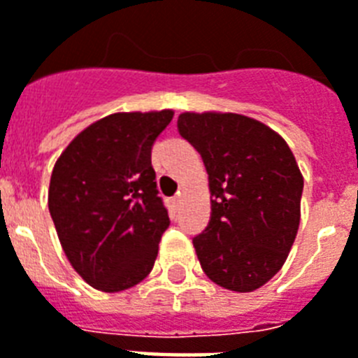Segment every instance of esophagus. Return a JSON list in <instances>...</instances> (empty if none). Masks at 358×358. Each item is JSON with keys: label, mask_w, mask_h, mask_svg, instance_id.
<instances>
[{"label": "esophagus", "mask_w": 358, "mask_h": 358, "mask_svg": "<svg viewBox=\"0 0 358 358\" xmlns=\"http://www.w3.org/2000/svg\"><path fill=\"white\" fill-rule=\"evenodd\" d=\"M180 204H182V193L174 194V196H173V206H174V208H178Z\"/></svg>", "instance_id": "esophagus-1"}]
</instances>
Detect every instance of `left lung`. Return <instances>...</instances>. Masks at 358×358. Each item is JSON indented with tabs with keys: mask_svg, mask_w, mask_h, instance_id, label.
Wrapping results in <instances>:
<instances>
[{
	"mask_svg": "<svg viewBox=\"0 0 358 358\" xmlns=\"http://www.w3.org/2000/svg\"><path fill=\"white\" fill-rule=\"evenodd\" d=\"M178 130L204 159L211 220L193 239L209 280L254 292L281 270L300 228L303 176L289 145L257 119L184 112Z\"/></svg>",
	"mask_w": 358,
	"mask_h": 358,
	"instance_id": "obj_1",
	"label": "left lung"
}]
</instances>
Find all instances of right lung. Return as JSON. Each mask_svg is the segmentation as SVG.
<instances>
[{"instance_id": "right-lung-1", "label": "right lung", "mask_w": 358, "mask_h": 358, "mask_svg": "<svg viewBox=\"0 0 358 358\" xmlns=\"http://www.w3.org/2000/svg\"><path fill=\"white\" fill-rule=\"evenodd\" d=\"M173 110L117 112L77 134L58 156L48 206L80 278L121 292L150 274L169 215L156 189L152 143Z\"/></svg>"}]
</instances>
